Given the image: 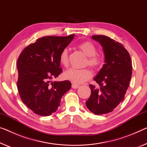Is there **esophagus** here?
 Wrapping results in <instances>:
<instances>
[{
  "mask_svg": "<svg viewBox=\"0 0 147 147\" xmlns=\"http://www.w3.org/2000/svg\"><path fill=\"white\" fill-rule=\"evenodd\" d=\"M71 87L73 88V89H78V88L80 87V85L74 84V83H73V84L71 85Z\"/></svg>",
  "mask_w": 147,
  "mask_h": 147,
  "instance_id": "1",
  "label": "esophagus"
}]
</instances>
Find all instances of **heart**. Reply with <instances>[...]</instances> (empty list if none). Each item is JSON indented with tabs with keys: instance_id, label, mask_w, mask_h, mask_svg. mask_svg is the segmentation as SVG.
<instances>
[{
	"instance_id": "obj_1",
	"label": "heart",
	"mask_w": 147,
	"mask_h": 147,
	"mask_svg": "<svg viewBox=\"0 0 147 147\" xmlns=\"http://www.w3.org/2000/svg\"><path fill=\"white\" fill-rule=\"evenodd\" d=\"M78 47L85 54V55L89 56L87 64L90 66L95 68L99 66L100 63V59L96 55V49L91 42L85 41L81 42L78 45ZM59 61L61 65L65 67L67 66L69 63V55L68 50L67 49H64L61 52ZM91 71L87 68L81 69L70 68L64 73V78L67 80L70 81L74 84H81V83L89 80L91 78Z\"/></svg>"
}]
</instances>
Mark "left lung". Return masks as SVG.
Segmentation results:
<instances>
[{
  "label": "left lung",
  "mask_w": 147,
  "mask_h": 147,
  "mask_svg": "<svg viewBox=\"0 0 147 147\" xmlns=\"http://www.w3.org/2000/svg\"><path fill=\"white\" fill-rule=\"evenodd\" d=\"M102 47L105 64L93 80L99 88L89 85L91 94L86 102L90 111L97 115L111 112L124 99L132 74L127 51L118 42L105 35H92Z\"/></svg>",
  "instance_id": "left-lung-1"
}]
</instances>
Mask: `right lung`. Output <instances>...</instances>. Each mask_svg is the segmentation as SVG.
<instances>
[{
    "label": "right lung",
    "instance_id": "right-lung-1",
    "mask_svg": "<svg viewBox=\"0 0 147 147\" xmlns=\"http://www.w3.org/2000/svg\"><path fill=\"white\" fill-rule=\"evenodd\" d=\"M75 35L46 36L26 47L17 62L18 89L23 102L36 114L50 116L59 107L62 96L71 88L69 81H54L62 72L59 57Z\"/></svg>",
    "mask_w": 147,
    "mask_h": 147
}]
</instances>
